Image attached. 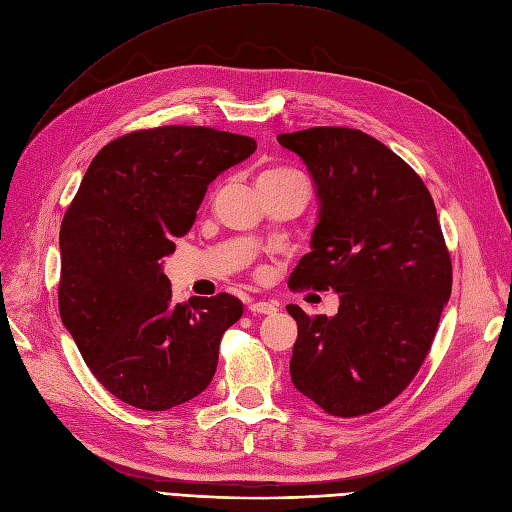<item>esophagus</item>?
<instances>
[{"label":"esophagus","mask_w":512,"mask_h":512,"mask_svg":"<svg viewBox=\"0 0 512 512\" xmlns=\"http://www.w3.org/2000/svg\"><path fill=\"white\" fill-rule=\"evenodd\" d=\"M249 310L253 314H274L278 308L270 301H249Z\"/></svg>","instance_id":"obj_1"}]
</instances>
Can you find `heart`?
I'll use <instances>...</instances> for the list:
<instances>
[{
  "mask_svg": "<svg viewBox=\"0 0 512 512\" xmlns=\"http://www.w3.org/2000/svg\"><path fill=\"white\" fill-rule=\"evenodd\" d=\"M295 177H301V175L293 168H270V170H266V173H261L259 179L282 181V179H295Z\"/></svg>",
  "mask_w": 512,
  "mask_h": 512,
  "instance_id": "b5f03b06",
  "label": "heart"
}]
</instances>
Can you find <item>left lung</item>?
I'll use <instances>...</instances> for the list:
<instances>
[{"label":"left lung","instance_id":"obj_1","mask_svg":"<svg viewBox=\"0 0 512 512\" xmlns=\"http://www.w3.org/2000/svg\"><path fill=\"white\" fill-rule=\"evenodd\" d=\"M304 160L318 198L312 251L289 287L339 293L335 316L297 320L295 388L337 418L388 405L420 371L451 295V257L418 173L363 130L278 135Z\"/></svg>","mask_w":512,"mask_h":512}]
</instances>
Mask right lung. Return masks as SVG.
Returning a JSON list of instances; mask_svg holds the SVG:
<instances>
[{"label": "right lung", "mask_w": 512, "mask_h": 512, "mask_svg": "<svg viewBox=\"0 0 512 512\" xmlns=\"http://www.w3.org/2000/svg\"><path fill=\"white\" fill-rule=\"evenodd\" d=\"M255 149L234 132L160 126L107 143L90 162L61 223L59 310L120 401L166 411L211 384L242 301L219 293L175 304L162 257L192 230L211 181Z\"/></svg>", "instance_id": "add662e5"}]
</instances>
